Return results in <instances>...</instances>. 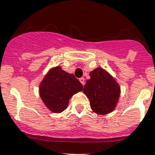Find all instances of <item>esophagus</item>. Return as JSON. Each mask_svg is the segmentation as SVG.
<instances>
[{
	"label": "esophagus",
	"instance_id": "1",
	"mask_svg": "<svg viewBox=\"0 0 155 155\" xmlns=\"http://www.w3.org/2000/svg\"><path fill=\"white\" fill-rule=\"evenodd\" d=\"M79 81L82 83V85L84 86V84H85V79H84V78H80V79H79Z\"/></svg>",
	"mask_w": 155,
	"mask_h": 155
}]
</instances>
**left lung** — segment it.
<instances>
[{"label": "left lung", "mask_w": 155, "mask_h": 155, "mask_svg": "<svg viewBox=\"0 0 155 155\" xmlns=\"http://www.w3.org/2000/svg\"><path fill=\"white\" fill-rule=\"evenodd\" d=\"M83 93L90 100L91 109L98 115H107L116 107L121 94L120 86L105 69L98 67L90 72Z\"/></svg>", "instance_id": "left-lung-1"}]
</instances>
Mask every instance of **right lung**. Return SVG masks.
Instances as JSON below:
<instances>
[{"instance_id": "right-lung-1", "label": "right lung", "mask_w": 155, "mask_h": 155, "mask_svg": "<svg viewBox=\"0 0 155 155\" xmlns=\"http://www.w3.org/2000/svg\"><path fill=\"white\" fill-rule=\"evenodd\" d=\"M83 89V85L73 74L56 66L45 75L39 86V94L49 111L61 113L67 108L70 98Z\"/></svg>"}]
</instances>
